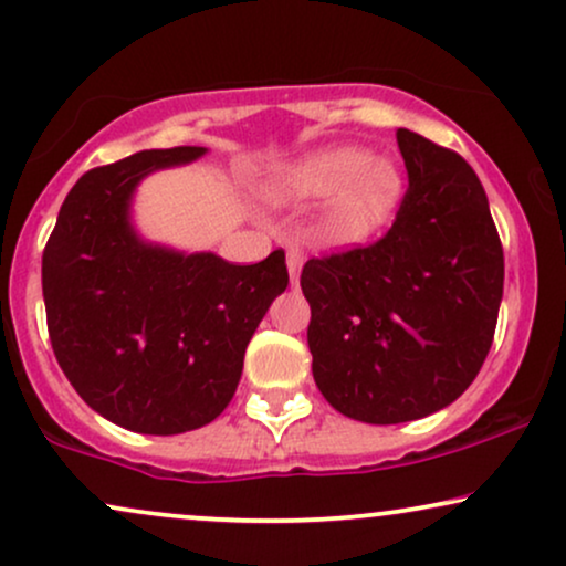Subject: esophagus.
I'll return each instance as SVG.
<instances>
[{"mask_svg":"<svg viewBox=\"0 0 566 566\" xmlns=\"http://www.w3.org/2000/svg\"><path fill=\"white\" fill-rule=\"evenodd\" d=\"M285 264H289V275H291V283H298V272H302V264H304V251L298 247H289L285 251Z\"/></svg>","mask_w":566,"mask_h":566,"instance_id":"34e87169","label":"esophagus"}]
</instances>
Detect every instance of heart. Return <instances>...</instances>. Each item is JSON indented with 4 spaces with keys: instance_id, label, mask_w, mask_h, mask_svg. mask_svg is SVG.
Listing matches in <instances>:
<instances>
[{
    "instance_id": "obj_1",
    "label": "heart",
    "mask_w": 566,
    "mask_h": 566,
    "mask_svg": "<svg viewBox=\"0 0 566 566\" xmlns=\"http://www.w3.org/2000/svg\"><path fill=\"white\" fill-rule=\"evenodd\" d=\"M281 205L326 201L323 233L340 247L365 243L394 218L403 197V176L390 157H373L361 146H336L283 167L270 180Z\"/></svg>"
}]
</instances>
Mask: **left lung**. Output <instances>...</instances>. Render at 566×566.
I'll return each instance as SVG.
<instances>
[{
	"mask_svg": "<svg viewBox=\"0 0 566 566\" xmlns=\"http://www.w3.org/2000/svg\"><path fill=\"white\" fill-rule=\"evenodd\" d=\"M396 142L409 188L388 233L302 270L319 394L369 424L457 401L491 352L504 296V249L475 170L415 130Z\"/></svg>",
	"mask_w": 566,
	"mask_h": 566,
	"instance_id": "8db88e82",
	"label": "left lung"
}]
</instances>
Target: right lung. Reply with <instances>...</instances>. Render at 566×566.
<instances>
[{"label": "right lung", "mask_w": 566, "mask_h": 566, "mask_svg": "<svg viewBox=\"0 0 566 566\" xmlns=\"http://www.w3.org/2000/svg\"><path fill=\"white\" fill-rule=\"evenodd\" d=\"M205 151L149 149L88 170L62 201L41 260L49 340L70 386L144 436H178L222 415L256 325L289 285L281 249L233 264L138 235L136 186Z\"/></svg>", "instance_id": "1"}]
</instances>
